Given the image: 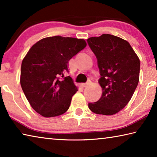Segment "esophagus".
I'll list each match as a JSON object with an SVG mask.
<instances>
[{
  "label": "esophagus",
  "mask_w": 157,
  "mask_h": 157,
  "mask_svg": "<svg viewBox=\"0 0 157 157\" xmlns=\"http://www.w3.org/2000/svg\"><path fill=\"white\" fill-rule=\"evenodd\" d=\"M88 84H89L88 83H82V84H81V86H82V88H84V87L88 86Z\"/></svg>",
  "instance_id": "obj_1"
}]
</instances>
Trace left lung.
Here are the masks:
<instances>
[{"instance_id": "left-lung-1", "label": "left lung", "mask_w": 157, "mask_h": 157, "mask_svg": "<svg viewBox=\"0 0 157 157\" xmlns=\"http://www.w3.org/2000/svg\"><path fill=\"white\" fill-rule=\"evenodd\" d=\"M87 42L98 60L102 94L89 103L97 114L111 116L128 104L139 81L140 60L128 41L109 34L90 37Z\"/></svg>"}]
</instances>
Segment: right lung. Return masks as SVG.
I'll return each mask as SVG.
<instances>
[{"label":"right lung","mask_w":157,"mask_h":157,"mask_svg":"<svg viewBox=\"0 0 157 157\" xmlns=\"http://www.w3.org/2000/svg\"><path fill=\"white\" fill-rule=\"evenodd\" d=\"M83 39L49 36L37 41L21 63V88L33 109L46 118L62 115L70 107L78 87L70 76L68 63L83 50Z\"/></svg>","instance_id":"obj_1"}]
</instances>
